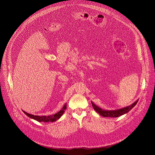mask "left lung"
Here are the masks:
<instances>
[{"label":"left lung","instance_id":"left-lung-1","mask_svg":"<svg viewBox=\"0 0 155 155\" xmlns=\"http://www.w3.org/2000/svg\"><path fill=\"white\" fill-rule=\"evenodd\" d=\"M137 102H138V100H137L135 102L129 106H127V107L120 108V109H118V110H103L101 108L99 107L98 106L96 105L93 102H91V104H92V105H93L94 110H96V111L98 114H99L101 116H102L104 117L116 118V117H120V116L129 112L130 110L137 104Z\"/></svg>","mask_w":155,"mask_h":155}]
</instances>
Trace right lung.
Segmentation results:
<instances>
[{"instance_id": "add662e5", "label": "right lung", "mask_w": 155, "mask_h": 155, "mask_svg": "<svg viewBox=\"0 0 155 155\" xmlns=\"http://www.w3.org/2000/svg\"><path fill=\"white\" fill-rule=\"evenodd\" d=\"M67 108V104H65V105L63 106L62 108L59 111L58 113L54 114V115H48V116H38V115H31L30 114H28L26 112H25L23 110V112L29 118L34 119L38 122H54L55 121H56L57 120L61 118V117L63 115L64 112H65V110Z\"/></svg>"}]
</instances>
